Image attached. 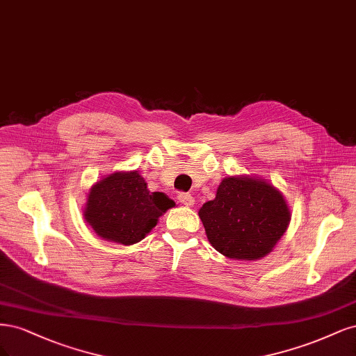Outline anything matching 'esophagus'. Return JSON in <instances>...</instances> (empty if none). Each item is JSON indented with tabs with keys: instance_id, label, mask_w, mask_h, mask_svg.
Masks as SVG:
<instances>
[{
	"instance_id": "1",
	"label": "esophagus",
	"mask_w": 356,
	"mask_h": 356,
	"mask_svg": "<svg viewBox=\"0 0 356 356\" xmlns=\"http://www.w3.org/2000/svg\"><path fill=\"white\" fill-rule=\"evenodd\" d=\"M177 200H179L183 205H186V207H192L193 202H195L193 197H192L191 193H188V192H181V193H179Z\"/></svg>"
}]
</instances>
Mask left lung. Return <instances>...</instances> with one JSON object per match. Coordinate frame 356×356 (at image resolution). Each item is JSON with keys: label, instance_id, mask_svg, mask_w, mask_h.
<instances>
[{"label": "left lung", "instance_id": "left-lung-1", "mask_svg": "<svg viewBox=\"0 0 356 356\" xmlns=\"http://www.w3.org/2000/svg\"><path fill=\"white\" fill-rule=\"evenodd\" d=\"M210 244L235 260H257L277 245L291 214L282 193L265 179L229 176L198 211Z\"/></svg>", "mask_w": 356, "mask_h": 356}]
</instances>
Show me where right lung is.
Listing matches in <instances>:
<instances>
[{"label": "right lung", "instance_id": "right-lung-1", "mask_svg": "<svg viewBox=\"0 0 356 356\" xmlns=\"http://www.w3.org/2000/svg\"><path fill=\"white\" fill-rule=\"evenodd\" d=\"M175 201L151 192L137 171H115L91 186L84 219L111 243L131 245L142 241Z\"/></svg>", "mask_w": 356, "mask_h": 356}]
</instances>
